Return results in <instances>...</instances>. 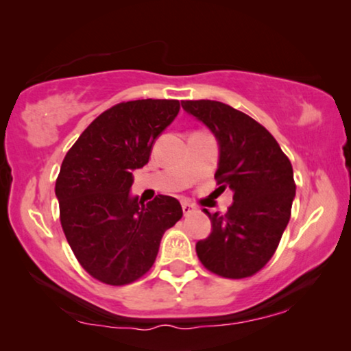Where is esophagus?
<instances>
[{"label":"esophagus","mask_w":351,"mask_h":351,"mask_svg":"<svg viewBox=\"0 0 351 351\" xmlns=\"http://www.w3.org/2000/svg\"><path fill=\"white\" fill-rule=\"evenodd\" d=\"M181 206H182V213H184V216H189L191 213H194V211H195V206L187 204V202H182Z\"/></svg>","instance_id":"obj_1"}]
</instances>
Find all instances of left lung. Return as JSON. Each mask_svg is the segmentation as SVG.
<instances>
[{
  "label": "left lung",
  "instance_id": "left-lung-1",
  "mask_svg": "<svg viewBox=\"0 0 351 351\" xmlns=\"http://www.w3.org/2000/svg\"><path fill=\"white\" fill-rule=\"evenodd\" d=\"M181 105L215 133L218 191L234 192L226 215L204 210L211 234L197 241V256L206 270L224 278L258 274L272 259L289 223L295 195L293 165L272 133L245 112L213 100Z\"/></svg>",
  "mask_w": 351,
  "mask_h": 351
}]
</instances>
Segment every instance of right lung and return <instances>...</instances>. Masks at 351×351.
<instances>
[{
  "mask_svg": "<svg viewBox=\"0 0 351 351\" xmlns=\"http://www.w3.org/2000/svg\"><path fill=\"white\" fill-rule=\"evenodd\" d=\"M178 100H133L101 112L66 152L56 181L60 223L79 264L101 283L128 285L154 264L162 235L182 216L175 197H130L132 171L147 164Z\"/></svg>",
  "mask_w": 351,
  "mask_h": 351,
  "instance_id": "add662e5",
  "label": "right lung"
}]
</instances>
